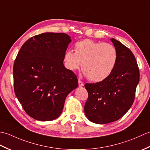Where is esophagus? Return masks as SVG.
Listing matches in <instances>:
<instances>
[{
    "label": "esophagus",
    "mask_w": 150,
    "mask_h": 150,
    "mask_svg": "<svg viewBox=\"0 0 150 150\" xmlns=\"http://www.w3.org/2000/svg\"><path fill=\"white\" fill-rule=\"evenodd\" d=\"M78 82H79V86L82 87V86H84V83L80 80V79H79V80H78Z\"/></svg>",
    "instance_id": "obj_1"
}]
</instances>
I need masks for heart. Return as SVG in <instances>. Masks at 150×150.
I'll list each match as a JSON object with an SVG mask.
<instances>
[{
	"instance_id": "heart-1",
	"label": "heart",
	"mask_w": 150,
	"mask_h": 150,
	"mask_svg": "<svg viewBox=\"0 0 150 150\" xmlns=\"http://www.w3.org/2000/svg\"><path fill=\"white\" fill-rule=\"evenodd\" d=\"M75 51L66 52L64 56L65 66L75 71L82 65L84 75L92 82L106 79L115 67L117 52L110 44L84 39L75 44Z\"/></svg>"
}]
</instances>
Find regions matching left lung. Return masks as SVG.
Returning <instances> with one entry per match:
<instances>
[{
    "label": "left lung",
    "instance_id": "8db88e82",
    "mask_svg": "<svg viewBox=\"0 0 150 150\" xmlns=\"http://www.w3.org/2000/svg\"><path fill=\"white\" fill-rule=\"evenodd\" d=\"M111 40L117 52L113 72L103 81L84 85L88 93L84 113L91 122L96 124L120 119L132 106L139 82V67L132 51L113 38Z\"/></svg>",
    "mask_w": 150,
    "mask_h": 150
}]
</instances>
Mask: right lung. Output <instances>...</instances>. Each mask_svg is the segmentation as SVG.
I'll return each mask as SVG.
<instances>
[{"label": "right lung", "instance_id": "right-lung-1", "mask_svg": "<svg viewBox=\"0 0 150 150\" xmlns=\"http://www.w3.org/2000/svg\"><path fill=\"white\" fill-rule=\"evenodd\" d=\"M71 41L66 33H44L26 40L17 54L13 69L15 93L34 119L59 117L67 95L78 86L77 76L63 64Z\"/></svg>", "mask_w": 150, "mask_h": 150}]
</instances>
